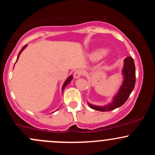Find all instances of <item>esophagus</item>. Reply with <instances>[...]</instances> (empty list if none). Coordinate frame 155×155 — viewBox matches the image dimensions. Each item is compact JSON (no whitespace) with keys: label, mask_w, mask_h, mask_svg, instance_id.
Here are the masks:
<instances>
[{"label":"esophagus","mask_w":155,"mask_h":155,"mask_svg":"<svg viewBox=\"0 0 155 155\" xmlns=\"http://www.w3.org/2000/svg\"><path fill=\"white\" fill-rule=\"evenodd\" d=\"M82 71L80 70H76V71L74 72V74H73V76H74V78L75 79H77V78H79L81 77V76L82 75Z\"/></svg>","instance_id":"1"}]
</instances>
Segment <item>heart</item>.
I'll return each mask as SVG.
<instances>
[{
	"label": "heart",
	"instance_id": "heart-1",
	"mask_svg": "<svg viewBox=\"0 0 155 155\" xmlns=\"http://www.w3.org/2000/svg\"><path fill=\"white\" fill-rule=\"evenodd\" d=\"M106 53H107V51H103V52L102 51H96V52H94L93 54V58L94 59H97V58H101V56L103 55V54H106Z\"/></svg>",
	"mask_w": 155,
	"mask_h": 155
}]
</instances>
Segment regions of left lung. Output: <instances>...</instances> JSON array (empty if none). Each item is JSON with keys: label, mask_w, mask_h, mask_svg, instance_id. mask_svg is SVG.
<instances>
[{"label": "left lung", "mask_w": 155, "mask_h": 155, "mask_svg": "<svg viewBox=\"0 0 155 155\" xmlns=\"http://www.w3.org/2000/svg\"><path fill=\"white\" fill-rule=\"evenodd\" d=\"M124 82L120 87L119 91L114 97L113 102L106 107H96L88 104L91 109L101 112H108L113 110L123 105L129 97L130 94L134 90L136 83V70L134 59L131 57H127L124 59V65L123 68Z\"/></svg>", "instance_id": "8db88e82"}]
</instances>
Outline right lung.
Masks as SVG:
<instances>
[{"instance_id":"right-lung-1","label":"right lung","mask_w":155,"mask_h":155,"mask_svg":"<svg viewBox=\"0 0 155 155\" xmlns=\"http://www.w3.org/2000/svg\"><path fill=\"white\" fill-rule=\"evenodd\" d=\"M26 46H27V45H25V46H23V48H21V51H19V53H18V57H17V59L18 58V57H19V54H21V51H22V50L24 49V48H25ZM16 61H17V60H16ZM72 79H73V76H70V77H69L68 79H67V80H66V82H64V84L63 87H62V91H63V90H64V87H66L67 85H68L69 83H70V81L72 80Z\"/></svg>"}]
</instances>
